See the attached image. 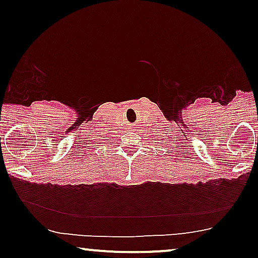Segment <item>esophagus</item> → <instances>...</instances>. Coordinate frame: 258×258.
Masks as SVG:
<instances>
[{"instance_id": "1", "label": "esophagus", "mask_w": 258, "mask_h": 258, "mask_svg": "<svg viewBox=\"0 0 258 258\" xmlns=\"http://www.w3.org/2000/svg\"><path fill=\"white\" fill-rule=\"evenodd\" d=\"M134 126H135V125H133V127H132V128H135V127H134Z\"/></svg>"}]
</instances>
